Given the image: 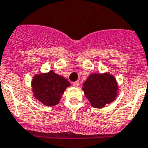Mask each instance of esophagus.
Returning <instances> with one entry per match:
<instances>
[{
    "mask_svg": "<svg viewBox=\"0 0 148 148\" xmlns=\"http://www.w3.org/2000/svg\"><path fill=\"white\" fill-rule=\"evenodd\" d=\"M79 81H76V82H74V83H73V86H74V87H78L79 86Z\"/></svg>",
    "mask_w": 148,
    "mask_h": 148,
    "instance_id": "esophagus-1",
    "label": "esophagus"
}]
</instances>
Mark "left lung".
<instances>
[{"label":"left lung","instance_id":"8db88e82","mask_svg":"<svg viewBox=\"0 0 148 148\" xmlns=\"http://www.w3.org/2000/svg\"><path fill=\"white\" fill-rule=\"evenodd\" d=\"M82 89L91 106L98 109L115 101L119 90L115 77L107 72L90 74Z\"/></svg>","mask_w":148,"mask_h":148}]
</instances>
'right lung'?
I'll return each mask as SVG.
<instances>
[{"label":"right lung","mask_w":148,"mask_h":148,"mask_svg":"<svg viewBox=\"0 0 148 148\" xmlns=\"http://www.w3.org/2000/svg\"><path fill=\"white\" fill-rule=\"evenodd\" d=\"M70 86L65 77L53 71L35 74L31 81L34 98L47 106L58 104L67 87Z\"/></svg>","instance_id":"obj_1"}]
</instances>
